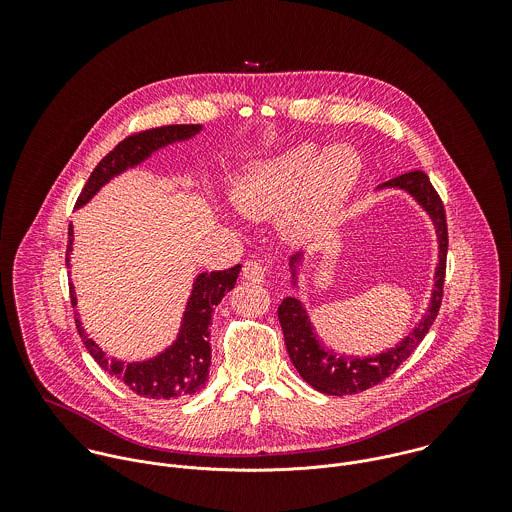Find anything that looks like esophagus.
<instances>
[{
	"label": "esophagus",
	"instance_id": "esophagus-1",
	"mask_svg": "<svg viewBox=\"0 0 512 512\" xmlns=\"http://www.w3.org/2000/svg\"><path fill=\"white\" fill-rule=\"evenodd\" d=\"M242 276H244V280H248V282L260 284V282H264V278H266V268H264L260 262L250 260V262L244 264Z\"/></svg>",
	"mask_w": 512,
	"mask_h": 512
}]
</instances>
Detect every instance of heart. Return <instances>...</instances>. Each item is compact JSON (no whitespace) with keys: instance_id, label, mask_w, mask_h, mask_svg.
<instances>
[{"instance_id":"heart-1","label":"heart","mask_w":512,"mask_h":512,"mask_svg":"<svg viewBox=\"0 0 512 512\" xmlns=\"http://www.w3.org/2000/svg\"><path fill=\"white\" fill-rule=\"evenodd\" d=\"M361 175L351 146L299 144L256 161L234 187V205L252 219L284 215L288 232L307 238L339 215Z\"/></svg>"}]
</instances>
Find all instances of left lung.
<instances>
[{"label":"left lung","instance_id":"8db88e82","mask_svg":"<svg viewBox=\"0 0 512 512\" xmlns=\"http://www.w3.org/2000/svg\"><path fill=\"white\" fill-rule=\"evenodd\" d=\"M382 189H400L408 193L432 219L436 236H438L439 252L438 266L434 274V290L430 297V305L424 317L420 319V323L400 343H396V347H390L374 357L337 355L331 349H325L311 325L305 305L297 297H284V301L278 307V319L284 331L288 355L292 359L293 366L297 368L299 376L309 386L329 396L357 394L380 384L414 353V349L422 343V339L426 337V333L430 331V327L438 317L439 305L443 297L445 258H447V222H445L443 203L424 171H410L400 177H394L378 185V191ZM301 260H303V252H297L290 258L292 286L295 288H297Z\"/></svg>","mask_w":512,"mask_h":512}]
</instances>
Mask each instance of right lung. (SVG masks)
Wrapping results in <instances>:
<instances>
[{
	"label": "right lung",
	"mask_w": 512,
	"mask_h": 512,
	"mask_svg": "<svg viewBox=\"0 0 512 512\" xmlns=\"http://www.w3.org/2000/svg\"><path fill=\"white\" fill-rule=\"evenodd\" d=\"M203 130L201 124H175L146 130L134 136H128L124 142L114 147L90 173L78 201L76 209L84 207L110 179L144 163L151 153L161 147L185 142L197 136ZM73 224L69 226V246H67V268H71L73 252ZM240 264L220 270V272H203L195 278L193 290L187 299L181 327L177 339L159 355L138 361L124 363L106 353L86 335L80 319L74 313L78 335L90 353V357L102 366L108 374L124 382L132 392L142 398L151 400H179L197 394L205 388L211 368V319L220 299L230 292L238 280ZM71 301L76 305V293L71 284Z\"/></svg>",
	"instance_id": "add662e5"
}]
</instances>
